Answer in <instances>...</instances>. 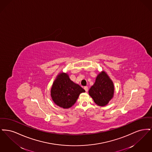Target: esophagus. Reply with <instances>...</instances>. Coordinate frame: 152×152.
<instances>
[{"mask_svg": "<svg viewBox=\"0 0 152 152\" xmlns=\"http://www.w3.org/2000/svg\"><path fill=\"white\" fill-rule=\"evenodd\" d=\"M84 89H85V91H86V92H88V87L87 86H86V87H84Z\"/></svg>", "mask_w": 152, "mask_h": 152, "instance_id": "1", "label": "esophagus"}]
</instances>
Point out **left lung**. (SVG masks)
Wrapping results in <instances>:
<instances>
[{
  "instance_id": "8db88e82",
  "label": "left lung",
  "mask_w": 152,
  "mask_h": 152,
  "mask_svg": "<svg viewBox=\"0 0 152 152\" xmlns=\"http://www.w3.org/2000/svg\"><path fill=\"white\" fill-rule=\"evenodd\" d=\"M114 86L105 72L98 75L93 86L89 90V94L94 102L101 107L108 104L113 96Z\"/></svg>"
}]
</instances>
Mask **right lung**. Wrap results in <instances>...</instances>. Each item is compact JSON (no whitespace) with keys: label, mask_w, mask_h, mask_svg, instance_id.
<instances>
[{"label":"right lung","mask_w":152,"mask_h":152,"mask_svg":"<svg viewBox=\"0 0 152 152\" xmlns=\"http://www.w3.org/2000/svg\"><path fill=\"white\" fill-rule=\"evenodd\" d=\"M85 90L71 81L68 75L61 73L58 75L51 88V94L54 102L63 108H69L76 102L80 94Z\"/></svg>","instance_id":"right-lung-1"}]
</instances>
